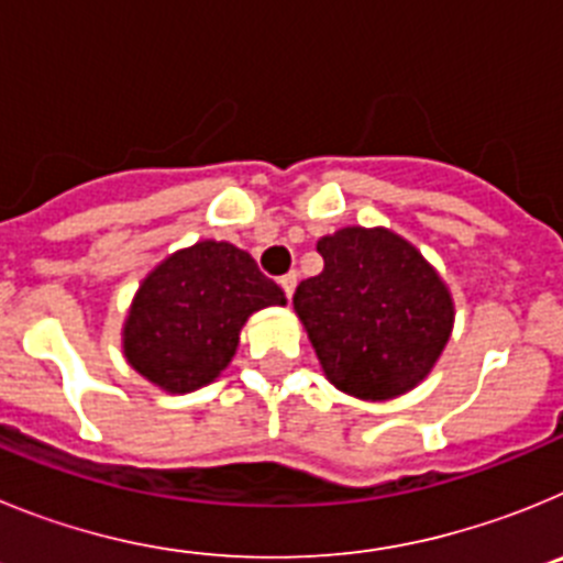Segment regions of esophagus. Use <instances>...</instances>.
<instances>
[{"label":"esophagus","instance_id":"esophagus-1","mask_svg":"<svg viewBox=\"0 0 563 563\" xmlns=\"http://www.w3.org/2000/svg\"><path fill=\"white\" fill-rule=\"evenodd\" d=\"M278 285H282V290H285L287 298H292V292H296V285H298V276L296 273H287V276L278 278Z\"/></svg>","mask_w":563,"mask_h":563}]
</instances>
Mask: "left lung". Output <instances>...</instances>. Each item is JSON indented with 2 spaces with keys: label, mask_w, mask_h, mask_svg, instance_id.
I'll return each instance as SVG.
<instances>
[{
  "label": "left lung",
  "mask_w": 563,
  "mask_h": 563,
  "mask_svg": "<svg viewBox=\"0 0 563 563\" xmlns=\"http://www.w3.org/2000/svg\"><path fill=\"white\" fill-rule=\"evenodd\" d=\"M324 271L292 307L327 377L361 400H389L429 375L454 324L449 287L406 239L343 228L318 242Z\"/></svg>",
  "instance_id": "left-lung-1"
}]
</instances>
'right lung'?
Segmentation results:
<instances>
[{
    "instance_id": "obj_1",
    "label": "right lung",
    "mask_w": 563,
    "mask_h": 563,
    "mask_svg": "<svg viewBox=\"0 0 563 563\" xmlns=\"http://www.w3.org/2000/svg\"><path fill=\"white\" fill-rule=\"evenodd\" d=\"M285 301L251 253L197 242L148 273L123 327V352L154 386L194 391L231 363L247 316Z\"/></svg>"
}]
</instances>
